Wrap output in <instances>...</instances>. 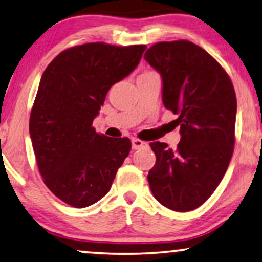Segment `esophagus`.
<instances>
[{
	"label": "esophagus",
	"mask_w": 262,
	"mask_h": 262,
	"mask_svg": "<svg viewBox=\"0 0 262 262\" xmlns=\"http://www.w3.org/2000/svg\"><path fill=\"white\" fill-rule=\"evenodd\" d=\"M146 146H148V143L143 142L141 139H137V138L132 139V149L134 150L143 149V148H146Z\"/></svg>",
	"instance_id": "esophagus-1"
}]
</instances>
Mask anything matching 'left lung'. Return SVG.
<instances>
[{"instance_id":"left-lung-1","label":"left lung","mask_w":262,"mask_h":262,"mask_svg":"<svg viewBox=\"0 0 262 262\" xmlns=\"http://www.w3.org/2000/svg\"><path fill=\"white\" fill-rule=\"evenodd\" d=\"M144 59L162 78V101L179 118L178 148L150 143L156 163L148 181L163 206L187 212L209 199L228 169L235 144L237 102L216 59L187 40L157 42Z\"/></svg>"}]
</instances>
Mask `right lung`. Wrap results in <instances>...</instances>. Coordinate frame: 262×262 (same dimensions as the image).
<instances>
[{"label": "right lung", "instance_id": "1", "mask_svg": "<svg viewBox=\"0 0 262 262\" xmlns=\"http://www.w3.org/2000/svg\"><path fill=\"white\" fill-rule=\"evenodd\" d=\"M145 49L89 42L60 52L42 74L31 141L45 185L71 206L106 195L130 152V139L99 135L92 124L107 92L136 69Z\"/></svg>", "mask_w": 262, "mask_h": 262}]
</instances>
